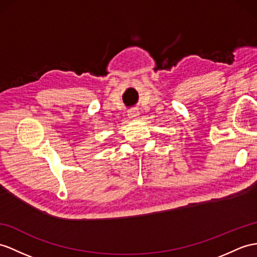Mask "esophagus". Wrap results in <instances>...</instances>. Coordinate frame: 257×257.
I'll list each match as a JSON object with an SVG mask.
<instances>
[{"label": "esophagus", "mask_w": 257, "mask_h": 257, "mask_svg": "<svg viewBox=\"0 0 257 257\" xmlns=\"http://www.w3.org/2000/svg\"><path fill=\"white\" fill-rule=\"evenodd\" d=\"M140 115V111L136 110V109H131L128 110V116L131 118H135Z\"/></svg>", "instance_id": "esophagus-1"}]
</instances>
